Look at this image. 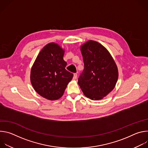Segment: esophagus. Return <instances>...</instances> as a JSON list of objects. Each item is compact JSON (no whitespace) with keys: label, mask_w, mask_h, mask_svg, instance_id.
<instances>
[{"label":"esophagus","mask_w":148,"mask_h":148,"mask_svg":"<svg viewBox=\"0 0 148 148\" xmlns=\"http://www.w3.org/2000/svg\"><path fill=\"white\" fill-rule=\"evenodd\" d=\"M77 78V74H74V77H73V79H76Z\"/></svg>","instance_id":"1"}]
</instances>
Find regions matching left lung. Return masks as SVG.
Returning <instances> with one entry per match:
<instances>
[{"instance_id": "obj_1", "label": "left lung", "mask_w": 148, "mask_h": 148, "mask_svg": "<svg viewBox=\"0 0 148 148\" xmlns=\"http://www.w3.org/2000/svg\"><path fill=\"white\" fill-rule=\"evenodd\" d=\"M80 50L84 69L78 84L84 94L92 100L102 99L115 87L118 71L111 55L98 42L89 40Z\"/></svg>"}]
</instances>
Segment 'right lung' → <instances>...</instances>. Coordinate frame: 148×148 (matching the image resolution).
I'll return each instance as SVG.
<instances>
[{
	"instance_id": "right-lung-1",
	"label": "right lung",
	"mask_w": 148,
	"mask_h": 148,
	"mask_svg": "<svg viewBox=\"0 0 148 148\" xmlns=\"http://www.w3.org/2000/svg\"><path fill=\"white\" fill-rule=\"evenodd\" d=\"M64 50L58 45H46L37 56L31 69L30 81L34 90L49 100L61 98L73 74L66 69Z\"/></svg>"
}]
</instances>
